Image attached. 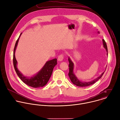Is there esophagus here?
<instances>
[{"instance_id":"obj_1","label":"esophagus","mask_w":120,"mask_h":120,"mask_svg":"<svg viewBox=\"0 0 120 120\" xmlns=\"http://www.w3.org/2000/svg\"><path fill=\"white\" fill-rule=\"evenodd\" d=\"M64 55H59V56H58V61H60V62H61V61H63V59H64Z\"/></svg>"}]
</instances>
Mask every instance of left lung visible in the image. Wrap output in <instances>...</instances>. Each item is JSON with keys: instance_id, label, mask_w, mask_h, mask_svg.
Listing matches in <instances>:
<instances>
[{"instance_id": "8db88e82", "label": "left lung", "mask_w": 120, "mask_h": 120, "mask_svg": "<svg viewBox=\"0 0 120 120\" xmlns=\"http://www.w3.org/2000/svg\"><path fill=\"white\" fill-rule=\"evenodd\" d=\"M98 34L100 33L99 31L97 32ZM102 43H103V45L106 51H107V55H108V50H107V45L106 44V42H105L104 39H102ZM68 61H69V72L68 73V75H69V77L71 81V82L74 83L75 85H76L77 86L79 87H86V86H90V85L93 84L94 83L96 82H97L98 80H99L102 76V75H104V72L102 73L99 77L97 78H95V79L93 80V81H91L90 82H82L80 80H79L78 78L75 76V74L74 73V64L73 62L72 61L70 57H68Z\"/></svg>"}]
</instances>
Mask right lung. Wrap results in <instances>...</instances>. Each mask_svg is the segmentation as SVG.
Masks as SVG:
<instances>
[{
    "label": "right lung",
    "instance_id": "obj_1",
    "mask_svg": "<svg viewBox=\"0 0 120 120\" xmlns=\"http://www.w3.org/2000/svg\"><path fill=\"white\" fill-rule=\"evenodd\" d=\"M21 34L22 33L17 40L14 49L13 64L15 72L19 78L28 86L34 88L43 87L47 84L51 75H52L54 68L57 64V59L55 58L47 61L42 68V69L37 74L34 75L33 76L30 77L24 76L18 69V67H17L18 62L15 59V55L16 48L18 45L19 39Z\"/></svg>",
    "mask_w": 120,
    "mask_h": 120
}]
</instances>
